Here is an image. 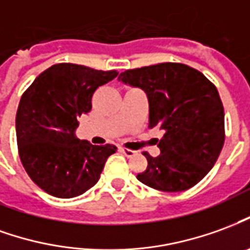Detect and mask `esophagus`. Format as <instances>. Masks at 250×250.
Instances as JSON below:
<instances>
[{
	"label": "esophagus",
	"instance_id": "1",
	"mask_svg": "<svg viewBox=\"0 0 250 250\" xmlns=\"http://www.w3.org/2000/svg\"><path fill=\"white\" fill-rule=\"evenodd\" d=\"M120 153H123L125 157H134V155L137 154V151H134V150L130 149H125V147H120Z\"/></svg>",
	"mask_w": 250,
	"mask_h": 250
}]
</instances>
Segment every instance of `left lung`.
<instances>
[{
	"instance_id": "left-lung-1",
	"label": "left lung",
	"mask_w": 250,
	"mask_h": 250,
	"mask_svg": "<svg viewBox=\"0 0 250 250\" xmlns=\"http://www.w3.org/2000/svg\"><path fill=\"white\" fill-rule=\"evenodd\" d=\"M118 80L146 92L149 127L164 135L160 155L147 153L137 179L164 192L186 191L211 170L225 143V111L215 85L193 67L158 63L120 73Z\"/></svg>"
}]
</instances>
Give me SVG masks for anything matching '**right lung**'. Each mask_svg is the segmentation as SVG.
Wrapping results in <instances>:
<instances>
[{"mask_svg":"<svg viewBox=\"0 0 250 250\" xmlns=\"http://www.w3.org/2000/svg\"><path fill=\"white\" fill-rule=\"evenodd\" d=\"M119 73L83 64H52L22 93L16 113L19 155L36 186L55 198L83 195L100 179L116 146H96L76 137L78 118L92 96Z\"/></svg>","mask_w":250,"mask_h":250,"instance_id":"right-lung-1","label":"right lung"}]
</instances>
